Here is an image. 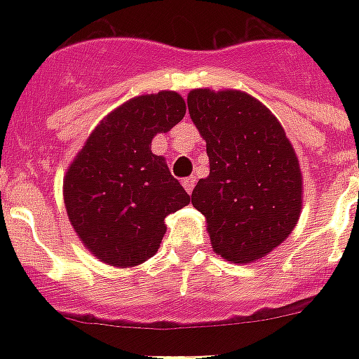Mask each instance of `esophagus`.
Segmentation results:
<instances>
[{"label":"esophagus","mask_w":359,"mask_h":359,"mask_svg":"<svg viewBox=\"0 0 359 359\" xmlns=\"http://www.w3.org/2000/svg\"><path fill=\"white\" fill-rule=\"evenodd\" d=\"M182 186H184V190L188 191V194H191V191H194V186H196V179H194V177H186V179L182 180Z\"/></svg>","instance_id":"obj_1"}]
</instances>
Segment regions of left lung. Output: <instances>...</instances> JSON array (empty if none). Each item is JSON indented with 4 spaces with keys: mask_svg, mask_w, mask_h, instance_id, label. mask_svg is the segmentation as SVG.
<instances>
[{
    "mask_svg": "<svg viewBox=\"0 0 359 359\" xmlns=\"http://www.w3.org/2000/svg\"><path fill=\"white\" fill-rule=\"evenodd\" d=\"M188 111L207 143L210 173L191 191L214 253L255 262L289 238L304 203L292 143L276 115L244 91L191 89Z\"/></svg>",
    "mask_w": 359,
    "mask_h": 359,
    "instance_id": "obj_1",
    "label": "left lung"
}]
</instances>
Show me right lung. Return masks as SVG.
<instances>
[{
	"mask_svg": "<svg viewBox=\"0 0 359 359\" xmlns=\"http://www.w3.org/2000/svg\"><path fill=\"white\" fill-rule=\"evenodd\" d=\"M184 115V98L175 91L130 98L97 124L70 162L63 179L67 216L98 261L143 264L162 244L165 218L190 203L165 158L151 151L152 137Z\"/></svg>",
	"mask_w": 359,
	"mask_h": 359,
	"instance_id": "add662e5",
	"label": "right lung"
}]
</instances>
